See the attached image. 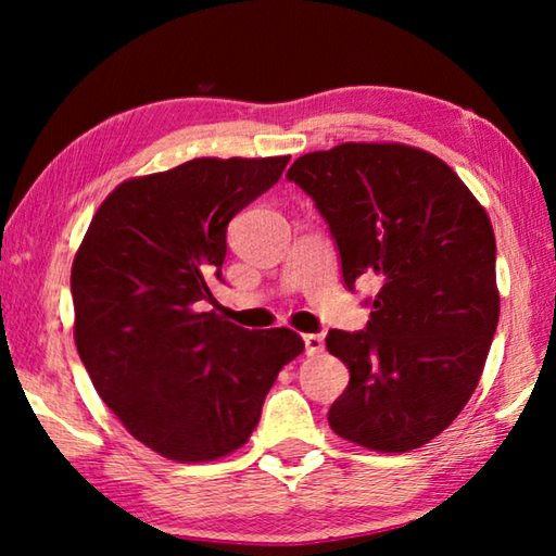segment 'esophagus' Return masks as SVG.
<instances>
[{
  "label": "esophagus",
  "mask_w": 556,
  "mask_h": 556,
  "mask_svg": "<svg viewBox=\"0 0 556 556\" xmlns=\"http://www.w3.org/2000/svg\"><path fill=\"white\" fill-rule=\"evenodd\" d=\"M304 345L308 355H316L324 351V336L321 333H306L304 336Z\"/></svg>",
  "instance_id": "1"
}]
</instances>
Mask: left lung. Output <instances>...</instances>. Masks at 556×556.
I'll use <instances>...</instances> for the list:
<instances>
[{"label": "left lung", "mask_w": 556, "mask_h": 556, "mask_svg": "<svg viewBox=\"0 0 556 556\" xmlns=\"http://www.w3.org/2000/svg\"><path fill=\"white\" fill-rule=\"evenodd\" d=\"M287 178L331 228L345 287L380 281L368 331L326 336L351 370L328 425L380 454L429 444L478 388L501 316L491 218L446 162L400 142L304 154Z\"/></svg>", "instance_id": "1"}]
</instances>
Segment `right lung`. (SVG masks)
<instances>
[{
  "instance_id": "add662e5",
  "label": "right lung",
  "mask_w": 556,
  "mask_h": 556,
  "mask_svg": "<svg viewBox=\"0 0 556 556\" xmlns=\"http://www.w3.org/2000/svg\"><path fill=\"white\" fill-rule=\"evenodd\" d=\"M289 156L191 159L122 181L75 252V348L131 437L178 464L248 444L279 370L304 351L291 328L248 331L205 312L235 213Z\"/></svg>"
}]
</instances>
